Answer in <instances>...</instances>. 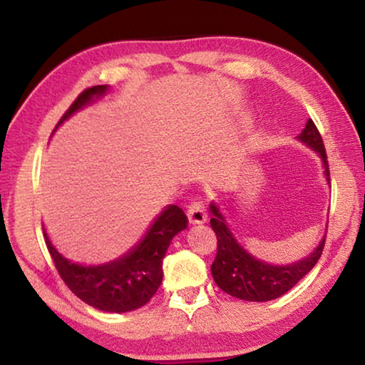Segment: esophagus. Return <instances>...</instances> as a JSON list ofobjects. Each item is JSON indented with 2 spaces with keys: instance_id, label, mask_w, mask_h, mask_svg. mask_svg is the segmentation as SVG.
I'll return each instance as SVG.
<instances>
[{
  "instance_id": "34e87169",
  "label": "esophagus",
  "mask_w": 365,
  "mask_h": 365,
  "mask_svg": "<svg viewBox=\"0 0 365 365\" xmlns=\"http://www.w3.org/2000/svg\"><path fill=\"white\" fill-rule=\"evenodd\" d=\"M188 221L192 222V225H201V222H205L208 220V215H206V206L203 201L200 200H193L192 203L188 206Z\"/></svg>"
}]
</instances>
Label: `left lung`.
<instances>
[{
  "label": "left lung",
  "mask_w": 365,
  "mask_h": 365,
  "mask_svg": "<svg viewBox=\"0 0 365 365\" xmlns=\"http://www.w3.org/2000/svg\"><path fill=\"white\" fill-rule=\"evenodd\" d=\"M298 139L318 152L323 159L326 178L331 180L323 138L312 119H308L307 126L298 135ZM210 208L213 213L210 225L217 239V252L215 262L211 264V274H213L216 285L222 292L230 293L231 297L247 302H269L279 298L295 287L322 257L324 239L309 257L298 260L292 265H270L260 262L244 251V247L239 246L236 239L232 237V232L227 230L220 210L215 205H211Z\"/></svg>",
  "instance_id": "1"
}]
</instances>
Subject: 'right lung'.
<instances>
[{
  "instance_id": "add662e5",
  "label": "right lung",
  "mask_w": 365,
  "mask_h": 365,
  "mask_svg": "<svg viewBox=\"0 0 365 365\" xmlns=\"http://www.w3.org/2000/svg\"><path fill=\"white\" fill-rule=\"evenodd\" d=\"M105 91L106 85H96L81 91L63 113L58 124L88 105L93 96H101ZM187 225L188 217L182 208L177 205L167 206L133 251L114 262L98 267H83L70 262L56 251L46 231L43 239L61 279L81 302L101 312L124 313L144 307L159 290L164 255L173 236L183 231Z\"/></svg>"
}]
</instances>
